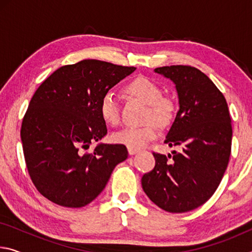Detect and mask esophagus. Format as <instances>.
Returning a JSON list of instances; mask_svg holds the SVG:
<instances>
[{"instance_id":"obj_1","label":"esophagus","mask_w":252,"mask_h":252,"mask_svg":"<svg viewBox=\"0 0 252 252\" xmlns=\"http://www.w3.org/2000/svg\"><path fill=\"white\" fill-rule=\"evenodd\" d=\"M127 152H129V155H135L136 152H139V149H133V148H127Z\"/></svg>"}]
</instances>
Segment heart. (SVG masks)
<instances>
[{
    "instance_id": "heart-1",
    "label": "heart",
    "mask_w": 252,
    "mask_h": 252,
    "mask_svg": "<svg viewBox=\"0 0 252 252\" xmlns=\"http://www.w3.org/2000/svg\"><path fill=\"white\" fill-rule=\"evenodd\" d=\"M126 92L148 105L144 114L142 126H126L112 135L114 142L125 144L127 148L139 149L159 135V127L170 125L176 113V103L171 97L162 95L159 84L155 81L140 76L132 81L126 87ZM100 114L110 126H117L120 122V104L112 92H106L101 97Z\"/></svg>"
}]
</instances>
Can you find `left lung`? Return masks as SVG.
<instances>
[{
    "label": "left lung",
    "instance_id": "8db88e82",
    "mask_svg": "<svg viewBox=\"0 0 252 252\" xmlns=\"http://www.w3.org/2000/svg\"><path fill=\"white\" fill-rule=\"evenodd\" d=\"M155 72L176 84L179 111L164 143L182 150L168 157L153 152L156 165L143 174L142 188L165 211H191L211 198L228 167L232 140L228 104L215 83L197 67L170 65Z\"/></svg>",
    "mask_w": 252,
    "mask_h": 252
}]
</instances>
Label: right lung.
<instances>
[{
  "label": "right lung",
  "instance_id": "obj_1",
  "mask_svg": "<svg viewBox=\"0 0 252 252\" xmlns=\"http://www.w3.org/2000/svg\"><path fill=\"white\" fill-rule=\"evenodd\" d=\"M134 70L83 60L61 66L37 88L23 118L21 140L33 185L50 201L87 206L127 158L123 144L100 143L92 152L84 151L108 132L101 97Z\"/></svg>",
  "mask_w": 252,
  "mask_h": 252
}]
</instances>
